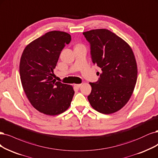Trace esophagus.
Returning <instances> with one entry per match:
<instances>
[{
  "label": "esophagus",
  "instance_id": "34e87169",
  "mask_svg": "<svg viewBox=\"0 0 158 158\" xmlns=\"http://www.w3.org/2000/svg\"><path fill=\"white\" fill-rule=\"evenodd\" d=\"M81 85V84H74V86L76 87V88H80Z\"/></svg>",
  "mask_w": 158,
  "mask_h": 158
}]
</instances>
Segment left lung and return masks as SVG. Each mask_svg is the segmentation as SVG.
<instances>
[{
  "instance_id": "1",
  "label": "left lung",
  "mask_w": 158,
  "mask_h": 158,
  "mask_svg": "<svg viewBox=\"0 0 158 158\" xmlns=\"http://www.w3.org/2000/svg\"><path fill=\"white\" fill-rule=\"evenodd\" d=\"M90 44L93 63L101 69L99 80L90 82L88 99L95 110L104 114L116 112L127 104L137 79V65L127 43L105 29L83 32Z\"/></svg>"
}]
</instances>
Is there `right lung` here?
<instances>
[{
	"mask_svg": "<svg viewBox=\"0 0 158 158\" xmlns=\"http://www.w3.org/2000/svg\"><path fill=\"white\" fill-rule=\"evenodd\" d=\"M70 40L65 32H48L27 45L21 57L19 74L25 94L32 106L46 115L64 112L73 100V86L53 78L61 52Z\"/></svg>",
	"mask_w": 158,
	"mask_h": 158,
	"instance_id": "add662e5",
	"label": "right lung"
}]
</instances>
